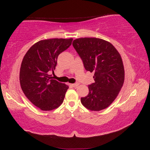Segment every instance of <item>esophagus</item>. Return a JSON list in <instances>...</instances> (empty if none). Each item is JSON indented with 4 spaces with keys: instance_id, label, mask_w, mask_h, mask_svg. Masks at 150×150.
<instances>
[{
    "instance_id": "esophagus-1",
    "label": "esophagus",
    "mask_w": 150,
    "mask_h": 150,
    "mask_svg": "<svg viewBox=\"0 0 150 150\" xmlns=\"http://www.w3.org/2000/svg\"><path fill=\"white\" fill-rule=\"evenodd\" d=\"M79 85V83H73V84H71V85L72 86V87H77V86Z\"/></svg>"
}]
</instances>
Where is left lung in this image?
<instances>
[{
	"mask_svg": "<svg viewBox=\"0 0 150 150\" xmlns=\"http://www.w3.org/2000/svg\"><path fill=\"white\" fill-rule=\"evenodd\" d=\"M73 45L85 69L95 73V83L88 86L89 93L81 98V103L92 111L107 108L124 84V68L120 54L110 42L96 38L76 39Z\"/></svg>",
	"mask_w": 150,
	"mask_h": 150,
	"instance_id": "8db88e82",
	"label": "left lung"
}]
</instances>
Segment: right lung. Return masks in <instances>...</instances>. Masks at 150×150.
<instances>
[{
    "label": "right lung",
    "mask_w": 150,
    "mask_h": 150,
    "mask_svg": "<svg viewBox=\"0 0 150 150\" xmlns=\"http://www.w3.org/2000/svg\"><path fill=\"white\" fill-rule=\"evenodd\" d=\"M72 38H52L40 40L25 54L20 70L22 90L30 102L42 110H52L64 100L69 87L52 79L57 57L69 47Z\"/></svg>",
    "instance_id": "obj_1"
}]
</instances>
